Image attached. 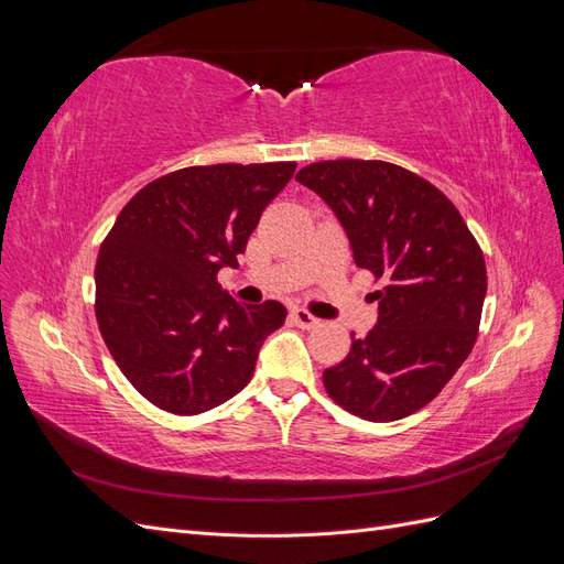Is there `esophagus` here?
Segmentation results:
<instances>
[{"mask_svg": "<svg viewBox=\"0 0 564 564\" xmlns=\"http://www.w3.org/2000/svg\"><path fill=\"white\" fill-rule=\"evenodd\" d=\"M292 319H294L296 327H301V329H315L319 324V319L315 315H311L305 308H294Z\"/></svg>", "mask_w": 564, "mask_h": 564, "instance_id": "esophagus-1", "label": "esophagus"}]
</instances>
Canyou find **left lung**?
<instances>
[{
  "mask_svg": "<svg viewBox=\"0 0 564 564\" xmlns=\"http://www.w3.org/2000/svg\"><path fill=\"white\" fill-rule=\"evenodd\" d=\"M344 226L355 263L383 286L379 319L324 388L346 412L388 423L419 412L473 350L487 294L485 256L435 185L388 162L334 160L303 166Z\"/></svg>",
  "mask_w": 564,
  "mask_h": 564,
  "instance_id": "obj_1",
  "label": "left lung"
}]
</instances>
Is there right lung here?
I'll return each mask as SVG.
<instances>
[{"label":"right lung","instance_id":"right-lung-1","mask_svg":"<svg viewBox=\"0 0 564 564\" xmlns=\"http://www.w3.org/2000/svg\"><path fill=\"white\" fill-rule=\"evenodd\" d=\"M294 162L187 166L119 212L96 261V319L131 386L172 414L224 404L249 381L280 301L242 305L220 289Z\"/></svg>","mask_w":564,"mask_h":564}]
</instances>
